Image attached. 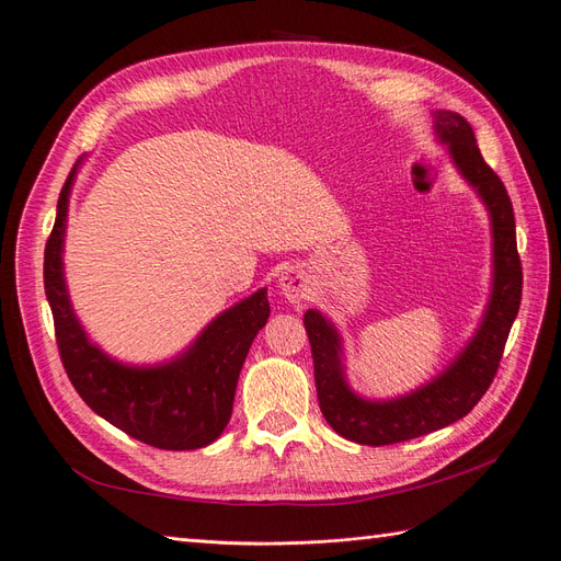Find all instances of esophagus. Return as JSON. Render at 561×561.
Segmentation results:
<instances>
[{"mask_svg": "<svg viewBox=\"0 0 561 561\" xmlns=\"http://www.w3.org/2000/svg\"><path fill=\"white\" fill-rule=\"evenodd\" d=\"M283 295L290 301H301L311 295V285H309V276L304 274L301 268H287L283 271V276L278 280Z\"/></svg>", "mask_w": 561, "mask_h": 561, "instance_id": "34e87169", "label": "esophagus"}]
</instances>
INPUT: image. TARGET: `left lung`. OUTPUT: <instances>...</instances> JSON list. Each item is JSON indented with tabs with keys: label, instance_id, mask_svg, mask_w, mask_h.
<instances>
[{
	"label": "left lung",
	"instance_id": "1",
	"mask_svg": "<svg viewBox=\"0 0 561 561\" xmlns=\"http://www.w3.org/2000/svg\"><path fill=\"white\" fill-rule=\"evenodd\" d=\"M435 133L449 145L454 163L478 190L494 229V293L478 334L454 365L416 393L390 402H367L351 393L339 360V334L318 311L304 313L313 355L320 412L330 426L358 445H396L449 426L482 400L494 381L503 348L522 301V262L515 239V213L501 178L482 159L472 126L461 114L435 112Z\"/></svg>",
	"mask_w": 561,
	"mask_h": 561
}]
</instances>
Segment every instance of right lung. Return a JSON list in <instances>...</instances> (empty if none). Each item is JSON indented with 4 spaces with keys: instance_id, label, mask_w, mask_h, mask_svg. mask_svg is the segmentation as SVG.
<instances>
[{
    "instance_id": "obj_1",
    "label": "right lung",
    "mask_w": 561,
    "mask_h": 561,
    "mask_svg": "<svg viewBox=\"0 0 561 561\" xmlns=\"http://www.w3.org/2000/svg\"><path fill=\"white\" fill-rule=\"evenodd\" d=\"M79 161L67 175L56 225L44 250V287L54 313L62 367L81 400L112 426L157 449H198L219 437L231 419L233 393L252 339L266 325V290L236 304L203 330L196 344L171 365L126 367L89 344L62 280L67 196Z\"/></svg>"
}]
</instances>
